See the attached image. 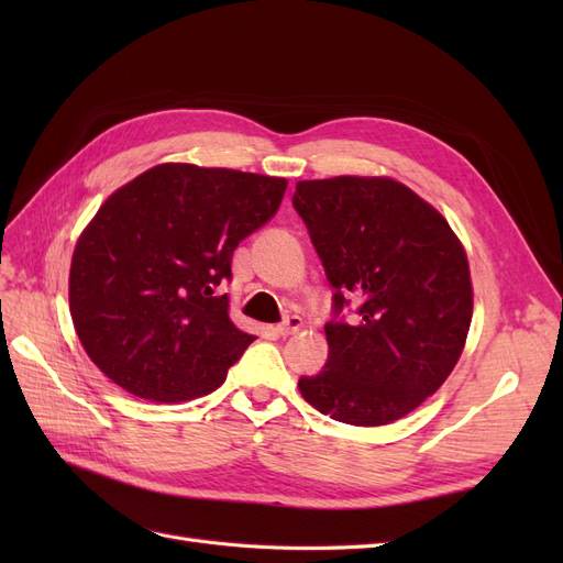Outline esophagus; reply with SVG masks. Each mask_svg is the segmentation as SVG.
<instances>
[{
    "label": "esophagus",
    "mask_w": 563,
    "mask_h": 563,
    "mask_svg": "<svg viewBox=\"0 0 563 563\" xmlns=\"http://www.w3.org/2000/svg\"><path fill=\"white\" fill-rule=\"evenodd\" d=\"M300 327H302V319H300V317H296V314H291V317H286L275 331H277L282 338H286V335H294V333H298V331H300Z\"/></svg>",
    "instance_id": "34e87169"
}]
</instances>
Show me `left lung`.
<instances>
[{"label": "left lung", "mask_w": 563, "mask_h": 563, "mask_svg": "<svg viewBox=\"0 0 563 563\" xmlns=\"http://www.w3.org/2000/svg\"><path fill=\"white\" fill-rule=\"evenodd\" d=\"M294 209L333 286L329 360L298 380L300 395L360 428L404 418L444 385L465 347L463 246L444 216L389 178L300 180Z\"/></svg>", "instance_id": "left-lung-1"}]
</instances>
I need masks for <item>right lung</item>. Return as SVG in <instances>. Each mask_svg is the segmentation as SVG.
I'll return each instance as SVG.
<instances>
[{
	"label": "right lung",
	"mask_w": 563,
	"mask_h": 563,
	"mask_svg": "<svg viewBox=\"0 0 563 563\" xmlns=\"http://www.w3.org/2000/svg\"><path fill=\"white\" fill-rule=\"evenodd\" d=\"M284 178L159 164L98 209L70 267V314L91 362L131 395H209L253 335L228 317L232 253L277 213Z\"/></svg>",
	"instance_id": "add662e5"
}]
</instances>
